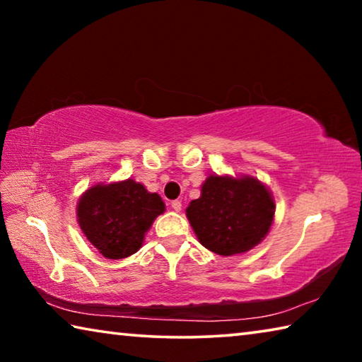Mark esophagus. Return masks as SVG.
Instances as JSON below:
<instances>
[{
    "label": "esophagus",
    "instance_id": "obj_1",
    "mask_svg": "<svg viewBox=\"0 0 362 362\" xmlns=\"http://www.w3.org/2000/svg\"><path fill=\"white\" fill-rule=\"evenodd\" d=\"M170 207H173V209H174L175 212H180V211H182V201L174 199L173 203H170Z\"/></svg>",
    "mask_w": 362,
    "mask_h": 362
}]
</instances>
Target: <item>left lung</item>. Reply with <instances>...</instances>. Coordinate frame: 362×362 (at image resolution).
Returning a JSON list of instances; mask_svg holds the SVG:
<instances>
[{
  "instance_id": "8db88e82",
  "label": "left lung",
  "mask_w": 362,
  "mask_h": 362,
  "mask_svg": "<svg viewBox=\"0 0 362 362\" xmlns=\"http://www.w3.org/2000/svg\"><path fill=\"white\" fill-rule=\"evenodd\" d=\"M189 225L206 249L218 255L247 252L267 236L274 217L269 189L254 177L209 175L187 207Z\"/></svg>"
}]
</instances>
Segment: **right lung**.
<instances>
[{
    "label": "right lung",
    "instance_id": "right-lung-1",
    "mask_svg": "<svg viewBox=\"0 0 362 362\" xmlns=\"http://www.w3.org/2000/svg\"><path fill=\"white\" fill-rule=\"evenodd\" d=\"M164 209L161 196L127 179L86 189L76 216L89 243L103 257L118 260L142 247L145 233Z\"/></svg>",
    "mask_w": 362,
    "mask_h": 362
}]
</instances>
